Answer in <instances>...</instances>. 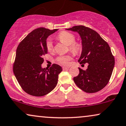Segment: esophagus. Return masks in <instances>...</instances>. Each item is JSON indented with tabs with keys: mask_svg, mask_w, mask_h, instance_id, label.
Returning a JSON list of instances; mask_svg holds the SVG:
<instances>
[{
	"mask_svg": "<svg viewBox=\"0 0 126 126\" xmlns=\"http://www.w3.org/2000/svg\"><path fill=\"white\" fill-rule=\"evenodd\" d=\"M69 68V67H68V66H63V70H67V69H68Z\"/></svg>",
	"mask_w": 126,
	"mask_h": 126,
	"instance_id": "1",
	"label": "esophagus"
}]
</instances>
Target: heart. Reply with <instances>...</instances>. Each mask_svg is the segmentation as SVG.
I'll list each match as a JSON object with an SVG mask.
<instances>
[{
	"mask_svg": "<svg viewBox=\"0 0 126 126\" xmlns=\"http://www.w3.org/2000/svg\"><path fill=\"white\" fill-rule=\"evenodd\" d=\"M57 37L63 43L69 46V50L73 54H79L81 51L82 46L81 43L75 41V36L71 32L67 31H62L58 34ZM46 48L48 51H51L53 50V42L51 39H47L46 41ZM72 59L69 55H61L57 58V62L63 65H68L69 64L70 61Z\"/></svg>",
	"mask_w": 126,
	"mask_h": 126,
	"instance_id": "1",
	"label": "heart"
}]
</instances>
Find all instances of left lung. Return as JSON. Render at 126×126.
<instances>
[{
	"instance_id": "8db88e82",
	"label": "left lung",
	"mask_w": 126,
	"mask_h": 126,
	"mask_svg": "<svg viewBox=\"0 0 126 126\" xmlns=\"http://www.w3.org/2000/svg\"><path fill=\"white\" fill-rule=\"evenodd\" d=\"M66 30L79 34L82 51L79 61L80 64L89 63L86 71L79 68V75L73 78V81L86 93L100 91L108 83L115 65L110 47L96 31L90 28L78 25Z\"/></svg>"
}]
</instances>
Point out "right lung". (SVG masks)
<instances>
[{"mask_svg": "<svg viewBox=\"0 0 126 126\" xmlns=\"http://www.w3.org/2000/svg\"><path fill=\"white\" fill-rule=\"evenodd\" d=\"M57 31L45 28L34 29L17 47L13 72L21 88L31 95H46L58 83L61 66L54 63L49 69L42 68L43 57L47 53V38Z\"/></svg>", "mask_w": 126, "mask_h": 126, "instance_id": "right-lung-1", "label": "right lung"}]
</instances>
